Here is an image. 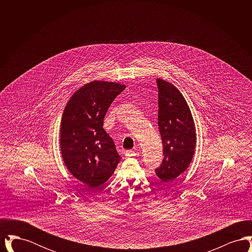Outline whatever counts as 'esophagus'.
<instances>
[{
	"label": "esophagus",
	"instance_id": "esophagus-1",
	"mask_svg": "<svg viewBox=\"0 0 252 252\" xmlns=\"http://www.w3.org/2000/svg\"><path fill=\"white\" fill-rule=\"evenodd\" d=\"M125 155H126V157H127V158H130V157L137 156V153L134 152V151H132V150H127V151L125 152Z\"/></svg>",
	"mask_w": 252,
	"mask_h": 252
}]
</instances>
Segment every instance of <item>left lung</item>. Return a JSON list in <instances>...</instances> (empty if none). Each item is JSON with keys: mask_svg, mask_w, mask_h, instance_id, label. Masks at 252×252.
Returning a JSON list of instances; mask_svg holds the SVG:
<instances>
[{"mask_svg": "<svg viewBox=\"0 0 252 252\" xmlns=\"http://www.w3.org/2000/svg\"><path fill=\"white\" fill-rule=\"evenodd\" d=\"M158 89V126L163 145V159L156 175L172 183L189 167L196 142L195 126L190 108L180 90L162 78Z\"/></svg>", "mask_w": 252, "mask_h": 252, "instance_id": "1", "label": "left lung"}]
</instances>
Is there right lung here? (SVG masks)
<instances>
[{
    "label": "right lung",
    "mask_w": 252,
    "mask_h": 252,
    "mask_svg": "<svg viewBox=\"0 0 252 252\" xmlns=\"http://www.w3.org/2000/svg\"><path fill=\"white\" fill-rule=\"evenodd\" d=\"M126 89L117 82L94 80L69 99L60 123V150L72 176L95 188L112 176L121 157L103 128L110 104Z\"/></svg>",
    "instance_id": "right-lung-1"
}]
</instances>
